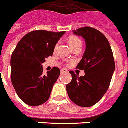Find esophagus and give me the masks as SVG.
Returning <instances> with one entry per match:
<instances>
[{"instance_id": "1", "label": "esophagus", "mask_w": 128, "mask_h": 128, "mask_svg": "<svg viewBox=\"0 0 128 128\" xmlns=\"http://www.w3.org/2000/svg\"><path fill=\"white\" fill-rule=\"evenodd\" d=\"M68 72V70H65V69H61V70H60V73L61 74L65 73V72Z\"/></svg>"}]
</instances>
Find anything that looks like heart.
Masks as SVG:
<instances>
[{
	"label": "heart",
	"instance_id": "b5f03b06",
	"mask_svg": "<svg viewBox=\"0 0 128 128\" xmlns=\"http://www.w3.org/2000/svg\"><path fill=\"white\" fill-rule=\"evenodd\" d=\"M69 44L71 46V48L73 49L74 48L76 47V46H77L78 45H81L82 44V43H81L80 40L77 37H71L69 38ZM57 47V44L56 45V46H55V49Z\"/></svg>",
	"mask_w": 128,
	"mask_h": 128
}]
</instances>
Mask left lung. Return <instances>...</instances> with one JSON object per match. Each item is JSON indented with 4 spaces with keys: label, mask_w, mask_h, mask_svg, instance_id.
I'll return each mask as SVG.
<instances>
[{
    "label": "left lung",
    "mask_w": 128,
    "mask_h": 128,
    "mask_svg": "<svg viewBox=\"0 0 128 128\" xmlns=\"http://www.w3.org/2000/svg\"><path fill=\"white\" fill-rule=\"evenodd\" d=\"M74 34L85 40L86 50L77 69L84 70L79 77L73 71L72 80L66 86L68 96L81 107H91L98 102L108 89L115 70L113 54L106 37L96 28L83 27L73 30Z\"/></svg>",
    "instance_id": "left-lung-1"
}]
</instances>
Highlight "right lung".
I'll return each mask as SVG.
<instances>
[{
  "label": "right lung",
  "mask_w": 128,
  "mask_h": 128,
  "mask_svg": "<svg viewBox=\"0 0 128 128\" xmlns=\"http://www.w3.org/2000/svg\"><path fill=\"white\" fill-rule=\"evenodd\" d=\"M65 31L44 30L28 32L20 40L11 58V78L18 96L27 105L37 106L48 100L60 70L53 68L43 75L42 64L53 54Z\"/></svg>",
  "instance_id": "add662e5"
}]
</instances>
